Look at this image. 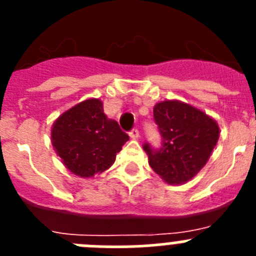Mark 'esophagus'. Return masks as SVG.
Segmentation results:
<instances>
[{
    "label": "esophagus",
    "instance_id": "34e87169",
    "mask_svg": "<svg viewBox=\"0 0 256 256\" xmlns=\"http://www.w3.org/2000/svg\"><path fill=\"white\" fill-rule=\"evenodd\" d=\"M130 137L132 140H138L140 138V132L137 130H133L132 132L130 133Z\"/></svg>",
    "mask_w": 256,
    "mask_h": 256
}]
</instances>
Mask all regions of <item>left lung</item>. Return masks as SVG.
<instances>
[{
	"instance_id": "left-lung-1",
	"label": "left lung",
	"mask_w": 256,
	"mask_h": 256,
	"mask_svg": "<svg viewBox=\"0 0 256 256\" xmlns=\"http://www.w3.org/2000/svg\"><path fill=\"white\" fill-rule=\"evenodd\" d=\"M154 118L162 137V148L144 150L148 164L168 184H183L204 168L219 140L216 119L180 100H165L154 106Z\"/></svg>"
}]
</instances>
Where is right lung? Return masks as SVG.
Listing matches in <instances>:
<instances>
[{"label":"right lung","mask_w":256,"mask_h":256,"mask_svg":"<svg viewBox=\"0 0 256 256\" xmlns=\"http://www.w3.org/2000/svg\"><path fill=\"white\" fill-rule=\"evenodd\" d=\"M130 140L114 119L104 112L100 98H86L54 122L51 144L70 173L92 178L108 170Z\"/></svg>","instance_id":"add662e5"}]
</instances>
